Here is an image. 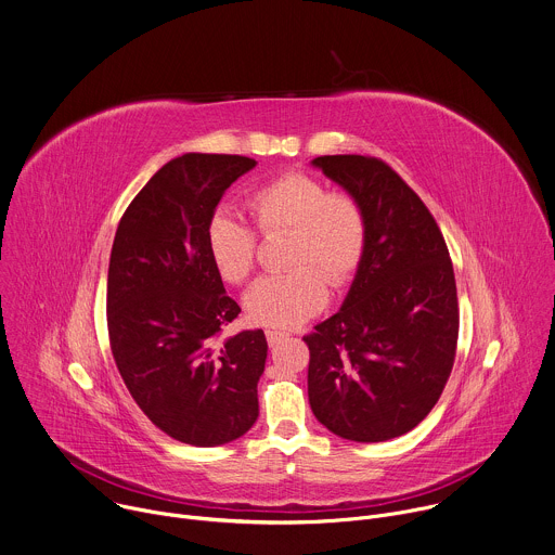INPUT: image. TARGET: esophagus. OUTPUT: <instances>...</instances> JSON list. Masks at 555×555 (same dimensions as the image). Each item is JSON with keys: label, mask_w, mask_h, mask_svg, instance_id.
I'll use <instances>...</instances> for the list:
<instances>
[{"label": "esophagus", "mask_w": 555, "mask_h": 555, "mask_svg": "<svg viewBox=\"0 0 555 555\" xmlns=\"http://www.w3.org/2000/svg\"><path fill=\"white\" fill-rule=\"evenodd\" d=\"M266 337H268L270 346H276L281 339L287 337V333H283V331H266Z\"/></svg>", "instance_id": "obj_1"}]
</instances>
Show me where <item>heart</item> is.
<instances>
[{"label":"heart","mask_w":555,"mask_h":555,"mask_svg":"<svg viewBox=\"0 0 555 555\" xmlns=\"http://www.w3.org/2000/svg\"><path fill=\"white\" fill-rule=\"evenodd\" d=\"M263 235L289 233L287 274L259 279L244 296L255 324L292 328L315 315L328 300V285L352 279L365 248V218L359 203L341 192L326 194L324 184L302 171L283 173L248 201ZM207 253L227 283H244L257 255L255 231L229 211L207 224Z\"/></svg>","instance_id":"obj_1"}]
</instances>
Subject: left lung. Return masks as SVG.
<instances>
[{
	"label": "left lung",
	"mask_w": 555,
	"mask_h": 555,
	"mask_svg": "<svg viewBox=\"0 0 555 555\" xmlns=\"http://www.w3.org/2000/svg\"><path fill=\"white\" fill-rule=\"evenodd\" d=\"M311 165L359 203L365 248L339 311L302 337L309 405L344 440H392L431 412L451 375L453 263L434 216L390 165L359 154Z\"/></svg>",
	"instance_id": "1"
}]
</instances>
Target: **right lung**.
<instances>
[{"mask_svg":"<svg viewBox=\"0 0 555 555\" xmlns=\"http://www.w3.org/2000/svg\"><path fill=\"white\" fill-rule=\"evenodd\" d=\"M257 165L188 152L165 163L126 209L111 250L106 318L117 371L141 412L194 447L242 438L259 416L261 328L216 341L240 315L207 253V224Z\"/></svg>","mask_w":555,"mask_h":555,"instance_id":"1","label":"right lung"}]
</instances>
